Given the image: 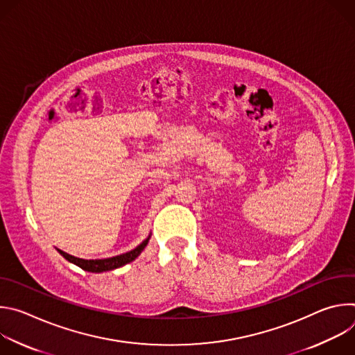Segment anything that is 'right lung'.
Here are the masks:
<instances>
[{"instance_id": "obj_1", "label": "right lung", "mask_w": 355, "mask_h": 355, "mask_svg": "<svg viewBox=\"0 0 355 355\" xmlns=\"http://www.w3.org/2000/svg\"><path fill=\"white\" fill-rule=\"evenodd\" d=\"M148 239H150V236L143 243H140L136 248L125 252V254L115 256V257H111V259H104V260H84V259H77L74 256H70V254H67V252H64L62 250H59V252L67 261L76 264L77 267L83 268L84 271H88V272H104V271H111V270L119 268V267L133 261L135 259H137L140 256V252L147 245Z\"/></svg>"}]
</instances>
